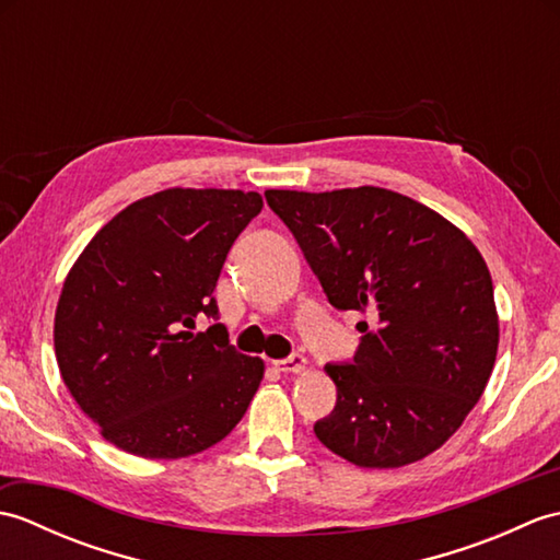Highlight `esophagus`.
<instances>
[{"mask_svg":"<svg viewBox=\"0 0 560 560\" xmlns=\"http://www.w3.org/2000/svg\"><path fill=\"white\" fill-rule=\"evenodd\" d=\"M305 365H307V361H305V355H301V353H291L289 359L273 361V368H277V371H281V373H303Z\"/></svg>","mask_w":560,"mask_h":560,"instance_id":"esophagus-1","label":"esophagus"}]
</instances>
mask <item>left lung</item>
Wrapping results in <instances>:
<instances>
[{
	"mask_svg": "<svg viewBox=\"0 0 560 560\" xmlns=\"http://www.w3.org/2000/svg\"><path fill=\"white\" fill-rule=\"evenodd\" d=\"M337 311L368 313L319 443L365 469L431 455L483 395L498 351L491 273L457 225L383 187L267 189Z\"/></svg>",
	"mask_w": 560,
	"mask_h": 560,
	"instance_id": "obj_1",
	"label": "left lung"
}]
</instances>
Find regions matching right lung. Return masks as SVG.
I'll list each match as a JSON object with an SVG mask.
<instances>
[{
    "label": "right lung",
    "instance_id": "right-lung-1",
    "mask_svg": "<svg viewBox=\"0 0 560 560\" xmlns=\"http://www.w3.org/2000/svg\"><path fill=\"white\" fill-rule=\"evenodd\" d=\"M261 211L241 189H163L122 209L67 273L55 355L71 397L129 455L177 459L243 419L265 363L235 351L219 317V273Z\"/></svg>",
    "mask_w": 560,
    "mask_h": 560
}]
</instances>
